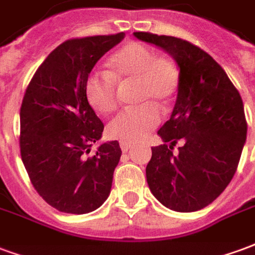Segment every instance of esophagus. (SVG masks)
Wrapping results in <instances>:
<instances>
[{
	"mask_svg": "<svg viewBox=\"0 0 255 255\" xmlns=\"http://www.w3.org/2000/svg\"><path fill=\"white\" fill-rule=\"evenodd\" d=\"M131 146H132V144L129 143V142H120V147H122L123 153H127L128 150L131 149Z\"/></svg>",
	"mask_w": 255,
	"mask_h": 255,
	"instance_id": "esophagus-1",
	"label": "esophagus"
}]
</instances>
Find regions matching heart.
<instances>
[{
  "instance_id": "heart-1",
  "label": "heart",
  "mask_w": 255,
  "mask_h": 255,
  "mask_svg": "<svg viewBox=\"0 0 255 255\" xmlns=\"http://www.w3.org/2000/svg\"><path fill=\"white\" fill-rule=\"evenodd\" d=\"M108 72L91 73L84 83L90 106L100 115H111L119 106L117 83L135 82V101L142 102L127 108L108 126V135L124 142L144 138L161 122V109L179 91L180 71L175 60L155 56L143 43L131 41L112 54Z\"/></svg>"
}]
</instances>
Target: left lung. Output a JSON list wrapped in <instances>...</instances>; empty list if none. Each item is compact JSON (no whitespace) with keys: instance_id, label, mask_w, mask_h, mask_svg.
<instances>
[{"instance_id":"8db88e82","label":"left lung","mask_w":255,"mask_h":255,"mask_svg":"<svg viewBox=\"0 0 255 255\" xmlns=\"http://www.w3.org/2000/svg\"><path fill=\"white\" fill-rule=\"evenodd\" d=\"M133 35L164 49L180 69L176 104L158 131L164 144L151 147L146 166L150 191L176 212L203 209L230 184L241 160L247 135L241 94L220 64L191 42L142 31ZM179 140L183 146L175 155Z\"/></svg>"}]
</instances>
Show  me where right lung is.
<instances>
[{"label": "right lung", "mask_w": 255, "mask_h": 255, "mask_svg": "<svg viewBox=\"0 0 255 255\" xmlns=\"http://www.w3.org/2000/svg\"><path fill=\"white\" fill-rule=\"evenodd\" d=\"M124 38H73L39 65L20 108V154L36 192L64 213L84 214L109 197L122 149L117 140L101 144L104 123L84 94L97 61Z\"/></svg>", "instance_id": "add662e5"}]
</instances>
